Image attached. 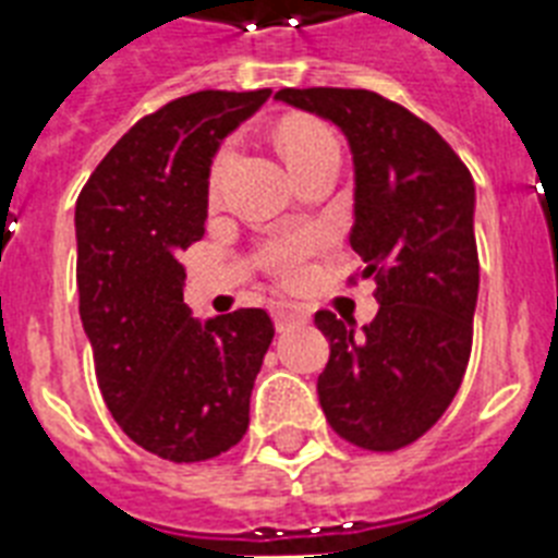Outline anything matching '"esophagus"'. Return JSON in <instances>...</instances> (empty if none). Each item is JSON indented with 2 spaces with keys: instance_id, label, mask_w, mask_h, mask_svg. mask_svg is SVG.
<instances>
[{
  "instance_id": "obj_1",
  "label": "esophagus",
  "mask_w": 558,
  "mask_h": 558,
  "mask_svg": "<svg viewBox=\"0 0 558 558\" xmlns=\"http://www.w3.org/2000/svg\"><path fill=\"white\" fill-rule=\"evenodd\" d=\"M271 318H275V326H278V329H287V326L292 324H303V320H306V310L292 301H278L271 306Z\"/></svg>"
}]
</instances>
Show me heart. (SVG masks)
I'll return each mask as SVG.
<instances>
[{"label": "heart", "instance_id": "b5f03b06", "mask_svg": "<svg viewBox=\"0 0 558 558\" xmlns=\"http://www.w3.org/2000/svg\"><path fill=\"white\" fill-rule=\"evenodd\" d=\"M278 146L294 174H301L303 169H310L315 162L338 157V143H335L332 131L320 125V122L306 120V117H294V120H287L280 125ZM229 162H232V148H223L215 157V162H211V174H208L211 189L220 185ZM310 248L312 234H287V238L271 240L269 246H266V264H269L275 275L292 280L301 275L303 257H306Z\"/></svg>", "mask_w": 558, "mask_h": 558}]
</instances>
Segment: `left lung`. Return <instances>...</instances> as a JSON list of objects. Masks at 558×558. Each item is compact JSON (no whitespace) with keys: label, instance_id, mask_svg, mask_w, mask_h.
<instances>
[{"label":"left lung","instance_id":"obj_1","mask_svg":"<svg viewBox=\"0 0 558 558\" xmlns=\"http://www.w3.org/2000/svg\"><path fill=\"white\" fill-rule=\"evenodd\" d=\"M275 99L332 122L352 151L350 243L378 283V315L318 312L329 341L318 375L326 421L364 450L424 436L464 378L478 301L475 185L433 125L361 88H283Z\"/></svg>","mask_w":558,"mask_h":558}]
</instances>
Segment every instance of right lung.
<instances>
[{
	"mask_svg": "<svg viewBox=\"0 0 558 558\" xmlns=\"http://www.w3.org/2000/svg\"><path fill=\"white\" fill-rule=\"evenodd\" d=\"M271 90H197L122 134L76 201L80 318L122 433L169 461L243 438L271 343L264 310L194 318L180 252L203 238L217 148Z\"/></svg>",
	"mask_w": 558,
	"mask_h": 558,
	"instance_id": "right-lung-1",
	"label": "right lung"
}]
</instances>
